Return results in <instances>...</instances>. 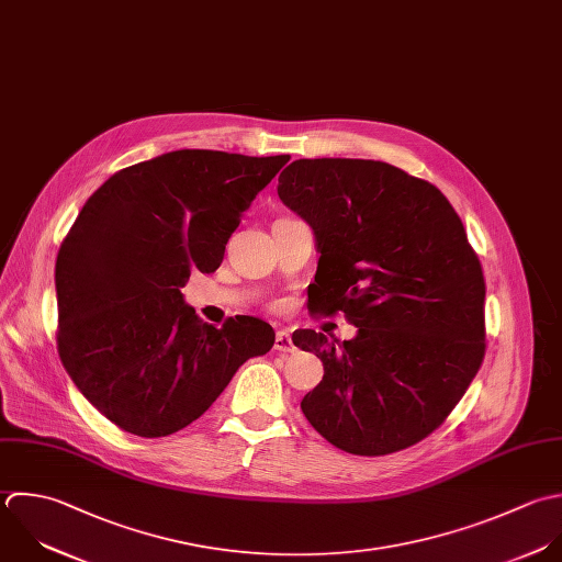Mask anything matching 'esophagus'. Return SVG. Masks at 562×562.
Instances as JSON below:
<instances>
[{
	"mask_svg": "<svg viewBox=\"0 0 562 562\" xmlns=\"http://www.w3.org/2000/svg\"><path fill=\"white\" fill-rule=\"evenodd\" d=\"M273 348H276L278 352H293V350H295L289 330H278V333H276V344H273Z\"/></svg>",
	"mask_w": 562,
	"mask_h": 562,
	"instance_id": "esophagus-1",
	"label": "esophagus"
}]
</instances>
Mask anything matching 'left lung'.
Returning a JSON list of instances; mask_svg holds the SVG:
<instances>
[{"label":"left lung","instance_id":"left-lung-1","mask_svg":"<svg viewBox=\"0 0 562 562\" xmlns=\"http://www.w3.org/2000/svg\"><path fill=\"white\" fill-rule=\"evenodd\" d=\"M278 196L302 216L319 254L308 308L344 311L357 337L295 330L324 379L302 401L306 420L355 456L403 451L460 403L484 352L486 284L447 196L374 159H295Z\"/></svg>","mask_w":562,"mask_h":562}]
</instances>
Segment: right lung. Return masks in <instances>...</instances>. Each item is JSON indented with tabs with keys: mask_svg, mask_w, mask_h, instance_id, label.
<instances>
[{
	"mask_svg": "<svg viewBox=\"0 0 562 562\" xmlns=\"http://www.w3.org/2000/svg\"><path fill=\"white\" fill-rule=\"evenodd\" d=\"M289 155L183 148L109 177L82 205L54 269L58 357L113 425L164 438L194 423L273 328L249 315L221 328L183 302L190 269L212 273L256 194Z\"/></svg>",
	"mask_w": 562,
	"mask_h": 562,
	"instance_id": "1",
	"label": "right lung"
}]
</instances>
